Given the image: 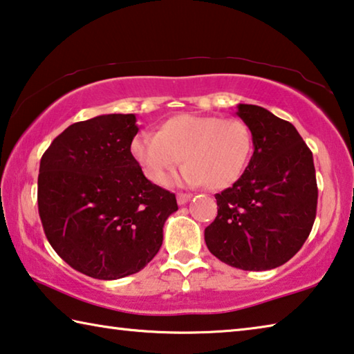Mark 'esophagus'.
<instances>
[{
	"label": "esophagus",
	"instance_id": "obj_1",
	"mask_svg": "<svg viewBox=\"0 0 354 354\" xmlns=\"http://www.w3.org/2000/svg\"><path fill=\"white\" fill-rule=\"evenodd\" d=\"M189 199H191V194H183V193H178V194H177L178 205H185Z\"/></svg>",
	"mask_w": 354,
	"mask_h": 354
}]
</instances>
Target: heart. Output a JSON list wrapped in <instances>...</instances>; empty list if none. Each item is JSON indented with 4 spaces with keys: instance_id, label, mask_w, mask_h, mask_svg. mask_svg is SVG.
<instances>
[{
    "instance_id": "b5f03b06",
    "label": "heart",
    "mask_w": 354,
    "mask_h": 354,
    "mask_svg": "<svg viewBox=\"0 0 354 354\" xmlns=\"http://www.w3.org/2000/svg\"><path fill=\"white\" fill-rule=\"evenodd\" d=\"M131 155L150 182L166 185L185 158L187 185L205 183L224 189L246 171L252 155V135L239 119L178 114L167 119L156 135L139 133Z\"/></svg>"
}]
</instances>
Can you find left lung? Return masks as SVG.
Here are the masks:
<instances>
[{
  "instance_id": "1",
  "label": "left lung",
  "mask_w": 354,
  "mask_h": 354,
  "mask_svg": "<svg viewBox=\"0 0 354 354\" xmlns=\"http://www.w3.org/2000/svg\"><path fill=\"white\" fill-rule=\"evenodd\" d=\"M252 135L243 176L216 194L218 216L204 232L208 251L246 271L273 270L297 254L317 213L314 156L297 129L268 109L236 105Z\"/></svg>"
}]
</instances>
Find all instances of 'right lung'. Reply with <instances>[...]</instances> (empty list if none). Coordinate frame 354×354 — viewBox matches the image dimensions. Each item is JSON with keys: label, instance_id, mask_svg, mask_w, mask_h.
Listing matches in <instances>:
<instances>
[{"label": "right lung", "instance_id": "add662e5", "mask_svg": "<svg viewBox=\"0 0 354 354\" xmlns=\"http://www.w3.org/2000/svg\"><path fill=\"white\" fill-rule=\"evenodd\" d=\"M135 114H102L67 127L40 160L39 215L64 262L113 281L142 270L163 243L176 194L147 180L131 155Z\"/></svg>", "mask_w": 354, "mask_h": 354}]
</instances>
